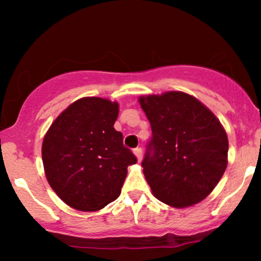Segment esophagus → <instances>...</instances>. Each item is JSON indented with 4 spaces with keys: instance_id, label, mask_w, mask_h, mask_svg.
Instances as JSON below:
<instances>
[{
    "instance_id": "esophagus-1",
    "label": "esophagus",
    "mask_w": 261,
    "mask_h": 261,
    "mask_svg": "<svg viewBox=\"0 0 261 261\" xmlns=\"http://www.w3.org/2000/svg\"><path fill=\"white\" fill-rule=\"evenodd\" d=\"M134 153H135V155H136V158H137V161L139 162H141V160H142V149L141 148H135L134 149Z\"/></svg>"
}]
</instances>
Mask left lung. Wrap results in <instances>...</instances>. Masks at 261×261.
<instances>
[{
	"label": "left lung",
	"mask_w": 261,
	"mask_h": 261,
	"mask_svg": "<svg viewBox=\"0 0 261 261\" xmlns=\"http://www.w3.org/2000/svg\"><path fill=\"white\" fill-rule=\"evenodd\" d=\"M152 128L143 174L155 199L176 208L202 201L228 164V137L214 113L179 91L142 95Z\"/></svg>",
	"instance_id": "1"
}]
</instances>
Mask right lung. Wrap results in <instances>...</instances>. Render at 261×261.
<instances>
[{
  "mask_svg": "<svg viewBox=\"0 0 261 261\" xmlns=\"http://www.w3.org/2000/svg\"><path fill=\"white\" fill-rule=\"evenodd\" d=\"M119 104L107 98L73 101L54 120L41 146L47 182L79 211L104 208L120 195L127 167L137 162L114 128Z\"/></svg>",
  "mask_w": 261,
  "mask_h": 261,
  "instance_id": "1",
  "label": "right lung"
}]
</instances>
